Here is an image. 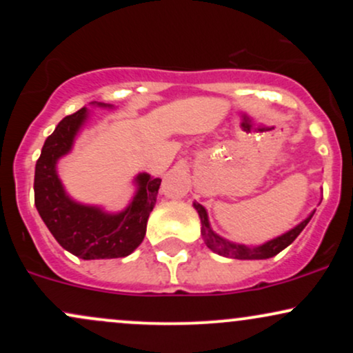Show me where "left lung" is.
<instances>
[{"label": "left lung", "mask_w": 353, "mask_h": 353, "mask_svg": "<svg viewBox=\"0 0 353 353\" xmlns=\"http://www.w3.org/2000/svg\"><path fill=\"white\" fill-rule=\"evenodd\" d=\"M194 209L197 210V214H199V217H201V224H202L201 234H202V239H204L205 245H208L210 250H214L216 254L222 255V257L241 259V261H261V259H270V257H274V255H277L279 252H282L285 247H289L295 241V239H297L299 234H301L303 228L309 224V221L315 212L314 210L309 217L303 219L301 224L295 225L294 229L287 230V232L282 234V236L270 239V241H267L261 245L249 247L244 244H236V242H230V241H228V239L221 237L219 234L214 232L212 228H210V224H209L208 210H205L204 205H201L199 202H194Z\"/></svg>", "instance_id": "1"}]
</instances>
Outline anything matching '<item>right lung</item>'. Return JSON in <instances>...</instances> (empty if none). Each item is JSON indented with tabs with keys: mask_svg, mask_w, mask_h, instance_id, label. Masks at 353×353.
I'll return each mask as SVG.
<instances>
[{
	"mask_svg": "<svg viewBox=\"0 0 353 353\" xmlns=\"http://www.w3.org/2000/svg\"><path fill=\"white\" fill-rule=\"evenodd\" d=\"M91 104L112 108L96 101ZM88 116V108H81L64 117L44 141L34 171V205L59 245L76 257L84 261L125 257L143 242L161 179L148 172L137 174L134 197L121 212H106L99 205L72 199L58 176V161L71 152Z\"/></svg>",
	"mask_w": 353,
	"mask_h": 353,
	"instance_id": "add662e5",
	"label": "right lung"
}]
</instances>
